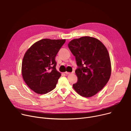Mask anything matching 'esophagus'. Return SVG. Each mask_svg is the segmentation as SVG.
Wrapping results in <instances>:
<instances>
[{"instance_id": "1", "label": "esophagus", "mask_w": 131, "mask_h": 131, "mask_svg": "<svg viewBox=\"0 0 131 131\" xmlns=\"http://www.w3.org/2000/svg\"><path fill=\"white\" fill-rule=\"evenodd\" d=\"M74 72H72V73H70V72H66L65 73L66 74V75H69V74H74Z\"/></svg>"}]
</instances>
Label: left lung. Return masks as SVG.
<instances>
[{"label": "left lung", "instance_id": "left-lung-1", "mask_svg": "<svg viewBox=\"0 0 131 131\" xmlns=\"http://www.w3.org/2000/svg\"><path fill=\"white\" fill-rule=\"evenodd\" d=\"M68 46L75 57L77 83L73 85L80 95L91 97L101 90L111 75V63L106 47L97 39L83 37L71 41Z\"/></svg>", "mask_w": 131, "mask_h": 131}]
</instances>
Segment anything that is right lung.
I'll list each match as a JSON object with an SVG mask.
<instances>
[{"label":"right lung","instance_id":"add662e5","mask_svg":"<svg viewBox=\"0 0 131 131\" xmlns=\"http://www.w3.org/2000/svg\"><path fill=\"white\" fill-rule=\"evenodd\" d=\"M65 41L42 39L25 52L22 64L23 78L36 93L46 94L56 87L61 74L56 70L55 57Z\"/></svg>","mask_w":131,"mask_h":131}]
</instances>
